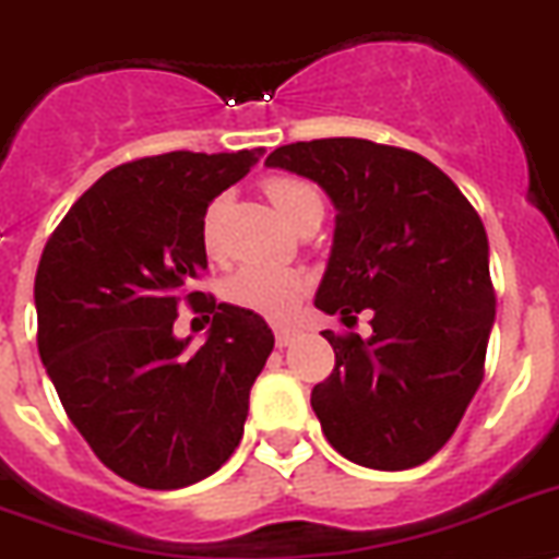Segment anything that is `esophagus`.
I'll return each mask as SVG.
<instances>
[{
	"instance_id": "34e87169",
	"label": "esophagus",
	"mask_w": 559,
	"mask_h": 559,
	"mask_svg": "<svg viewBox=\"0 0 559 559\" xmlns=\"http://www.w3.org/2000/svg\"><path fill=\"white\" fill-rule=\"evenodd\" d=\"M295 341V330L293 326H275V344L278 346H289Z\"/></svg>"
}]
</instances>
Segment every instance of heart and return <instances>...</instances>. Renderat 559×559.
Returning a JSON list of instances; mask_svg holds the SVG:
<instances>
[{"label": "heart", "instance_id": "1", "mask_svg": "<svg viewBox=\"0 0 559 559\" xmlns=\"http://www.w3.org/2000/svg\"><path fill=\"white\" fill-rule=\"evenodd\" d=\"M266 199L272 207L278 210L281 218L298 227L301 222L321 215L323 218V199L316 185H309L304 178L293 176H272L264 181ZM224 201H210V207L201 215V247L207 252H215L218 247V224H222ZM307 293V278L301 272L289 266L275 264H247L229 275L224 284V298L233 307L255 312L270 321H287Z\"/></svg>", "mask_w": 559, "mask_h": 559}]
</instances>
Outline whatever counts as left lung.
<instances>
[{"instance_id": "1", "label": "left lung", "mask_w": 559, "mask_h": 559, "mask_svg": "<svg viewBox=\"0 0 559 559\" xmlns=\"http://www.w3.org/2000/svg\"><path fill=\"white\" fill-rule=\"evenodd\" d=\"M266 167L312 178L335 204L316 307L372 335L323 332L335 369L312 409L335 452L381 472L443 449L483 381L495 323L489 238L447 173L412 150L316 139L272 150Z\"/></svg>"}]
</instances>
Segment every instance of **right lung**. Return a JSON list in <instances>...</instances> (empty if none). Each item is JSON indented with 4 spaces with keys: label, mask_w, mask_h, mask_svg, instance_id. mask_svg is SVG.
<instances>
[{
    "label": "right lung",
    "mask_w": 559,
    "mask_h": 559,
    "mask_svg": "<svg viewBox=\"0 0 559 559\" xmlns=\"http://www.w3.org/2000/svg\"><path fill=\"white\" fill-rule=\"evenodd\" d=\"M264 150L119 164L45 243L33 298L41 364L98 461L142 489H185L229 461L275 337L255 312L215 304L201 215ZM214 316L209 341L171 335L177 301Z\"/></svg>",
    "instance_id": "add662e5"
}]
</instances>
